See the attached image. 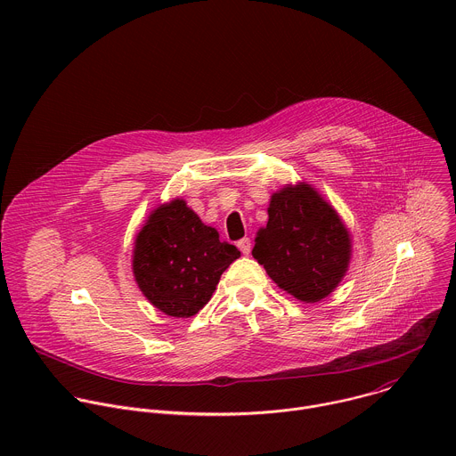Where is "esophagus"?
I'll list each match as a JSON object with an SVG mask.
<instances>
[{"label":"esophagus","mask_w":456,"mask_h":456,"mask_svg":"<svg viewBox=\"0 0 456 456\" xmlns=\"http://www.w3.org/2000/svg\"><path fill=\"white\" fill-rule=\"evenodd\" d=\"M238 248H240L245 256H248V254H250V248H252L250 240H248V238H241V240L238 241Z\"/></svg>","instance_id":"esophagus-1"}]
</instances>
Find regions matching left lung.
Instances as JSON below:
<instances>
[{
    "mask_svg": "<svg viewBox=\"0 0 456 456\" xmlns=\"http://www.w3.org/2000/svg\"><path fill=\"white\" fill-rule=\"evenodd\" d=\"M269 222L257 231L254 259L271 280L305 303H317L345 278L350 232L336 209L308 183L285 185L271 197Z\"/></svg>",
    "mask_w": 456,
    "mask_h": 456,
    "instance_id": "obj_1",
    "label": "left lung"
}]
</instances>
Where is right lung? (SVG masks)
Returning a JSON list of instances; mask_svg holds the SVG:
<instances>
[{
    "mask_svg": "<svg viewBox=\"0 0 456 456\" xmlns=\"http://www.w3.org/2000/svg\"><path fill=\"white\" fill-rule=\"evenodd\" d=\"M240 250L220 241L180 199L162 204L135 238L134 274L148 301L171 317L199 314Z\"/></svg>",
    "mask_w": 456,
    "mask_h": 456,
    "instance_id": "obj_1",
    "label": "right lung"
}]
</instances>
